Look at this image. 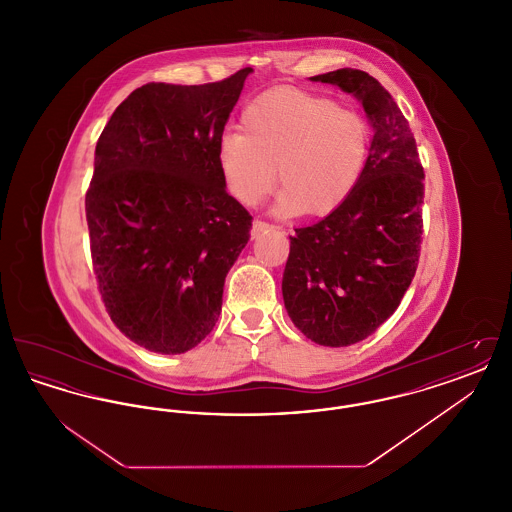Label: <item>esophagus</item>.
<instances>
[{
    "label": "esophagus",
    "mask_w": 512,
    "mask_h": 512,
    "mask_svg": "<svg viewBox=\"0 0 512 512\" xmlns=\"http://www.w3.org/2000/svg\"><path fill=\"white\" fill-rule=\"evenodd\" d=\"M268 228H270V224H267V222H263V220H253V226H251V238H257L259 234L267 232Z\"/></svg>",
    "instance_id": "esophagus-1"
}]
</instances>
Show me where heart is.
Listing matches in <instances>:
<instances>
[{
  "mask_svg": "<svg viewBox=\"0 0 512 512\" xmlns=\"http://www.w3.org/2000/svg\"><path fill=\"white\" fill-rule=\"evenodd\" d=\"M370 153V128L355 109L295 88L251 99L242 132L217 142L222 182L238 203L257 205L276 180L274 215L326 217L359 186Z\"/></svg>",
  "mask_w": 512,
  "mask_h": 512,
  "instance_id": "heart-1",
  "label": "heart"
}]
</instances>
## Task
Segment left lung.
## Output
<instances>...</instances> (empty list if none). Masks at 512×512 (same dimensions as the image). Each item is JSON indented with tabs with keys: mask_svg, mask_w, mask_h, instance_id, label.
Wrapping results in <instances>:
<instances>
[{
	"mask_svg": "<svg viewBox=\"0 0 512 512\" xmlns=\"http://www.w3.org/2000/svg\"><path fill=\"white\" fill-rule=\"evenodd\" d=\"M311 80L357 99L374 134L355 192L290 236L282 295L309 340L345 347L374 334L411 286L422 242L424 171L409 122L374 76L340 69Z\"/></svg>",
	"mask_w": 512,
	"mask_h": 512,
	"instance_id": "1",
	"label": "left lung"
}]
</instances>
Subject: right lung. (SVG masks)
<instances>
[{"label": "right lung", "mask_w": 512, "mask_h": 512, "mask_svg": "<svg viewBox=\"0 0 512 512\" xmlns=\"http://www.w3.org/2000/svg\"><path fill=\"white\" fill-rule=\"evenodd\" d=\"M249 73L146 84L99 136L86 194L99 293L122 334L153 353L180 355L209 336L226 274L249 240L253 219L217 163Z\"/></svg>", "instance_id": "1"}]
</instances>
